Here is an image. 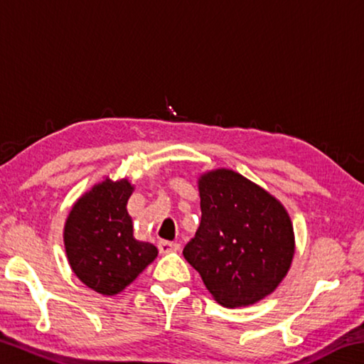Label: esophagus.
Segmentation results:
<instances>
[{
	"mask_svg": "<svg viewBox=\"0 0 364 364\" xmlns=\"http://www.w3.org/2000/svg\"><path fill=\"white\" fill-rule=\"evenodd\" d=\"M157 247H159L160 254H170V252L180 250V244L170 242V241H160V242L157 244Z\"/></svg>",
	"mask_w": 364,
	"mask_h": 364,
	"instance_id": "34e87169",
	"label": "esophagus"
}]
</instances>
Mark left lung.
<instances>
[{"label": "left lung", "instance_id": "1", "mask_svg": "<svg viewBox=\"0 0 364 364\" xmlns=\"http://www.w3.org/2000/svg\"><path fill=\"white\" fill-rule=\"evenodd\" d=\"M202 218L183 255L226 308L267 297L294 258V228L278 199L228 168L199 178Z\"/></svg>", "mask_w": 364, "mask_h": 364}]
</instances>
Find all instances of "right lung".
Masks as SVG:
<instances>
[{"label":"right lung","mask_w":364,"mask_h":364,"mask_svg":"<svg viewBox=\"0 0 364 364\" xmlns=\"http://www.w3.org/2000/svg\"><path fill=\"white\" fill-rule=\"evenodd\" d=\"M128 180L106 178L73 204L64 226L67 260L77 278L102 295H115L157 257V247L133 237Z\"/></svg>","instance_id":"1"}]
</instances>
